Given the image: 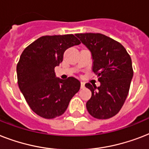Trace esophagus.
<instances>
[{
  "label": "esophagus",
  "instance_id": "34e87169",
  "mask_svg": "<svg viewBox=\"0 0 149 149\" xmlns=\"http://www.w3.org/2000/svg\"><path fill=\"white\" fill-rule=\"evenodd\" d=\"M85 87V84H84V82H81V88L84 89Z\"/></svg>",
  "mask_w": 149,
  "mask_h": 149
}]
</instances>
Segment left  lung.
<instances>
[{"label":"left lung","mask_w":149,"mask_h":149,"mask_svg":"<svg viewBox=\"0 0 149 149\" xmlns=\"http://www.w3.org/2000/svg\"><path fill=\"white\" fill-rule=\"evenodd\" d=\"M91 52L92 70L100 86L86 84L92 96L86 102L89 113L108 119L119 112L128 94L133 77L132 58L120 43L100 33L76 34Z\"/></svg>","instance_id":"1"}]
</instances>
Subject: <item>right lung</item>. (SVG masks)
<instances>
[{"label": "right lung", "mask_w": 149, "mask_h": 149, "mask_svg": "<svg viewBox=\"0 0 149 149\" xmlns=\"http://www.w3.org/2000/svg\"><path fill=\"white\" fill-rule=\"evenodd\" d=\"M80 42L73 35L40 37L24 49L17 65V84L30 108L46 119L62 115L79 91L75 77L57 78L55 67L65 50Z\"/></svg>", "instance_id": "1"}]
</instances>
